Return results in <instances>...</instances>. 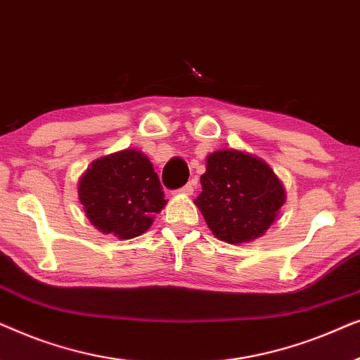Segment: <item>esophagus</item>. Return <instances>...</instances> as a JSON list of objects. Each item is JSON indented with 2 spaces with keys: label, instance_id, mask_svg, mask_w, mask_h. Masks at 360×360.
<instances>
[{
  "label": "esophagus",
  "instance_id": "esophagus-1",
  "mask_svg": "<svg viewBox=\"0 0 360 360\" xmlns=\"http://www.w3.org/2000/svg\"><path fill=\"white\" fill-rule=\"evenodd\" d=\"M193 190H195V180H191L185 186H181L179 191H180V193H185V195H191V193H193Z\"/></svg>",
  "mask_w": 360,
  "mask_h": 360
}]
</instances>
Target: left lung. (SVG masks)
<instances>
[{"label": "left lung", "mask_w": 360, "mask_h": 360, "mask_svg": "<svg viewBox=\"0 0 360 360\" xmlns=\"http://www.w3.org/2000/svg\"><path fill=\"white\" fill-rule=\"evenodd\" d=\"M200 181L203 191L195 205L216 238L229 244L260 238L285 203L283 186L272 169L234 149L208 155Z\"/></svg>", "instance_id": "1"}]
</instances>
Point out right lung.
Instances as JSON below:
<instances>
[{
    "label": "right lung",
    "mask_w": 360,
    "mask_h": 360,
    "mask_svg": "<svg viewBox=\"0 0 360 360\" xmlns=\"http://www.w3.org/2000/svg\"><path fill=\"white\" fill-rule=\"evenodd\" d=\"M85 213L103 233L132 239L149 229L167 200L149 159L126 149L95 160L78 184Z\"/></svg>",
    "instance_id": "obj_1"
}]
</instances>
